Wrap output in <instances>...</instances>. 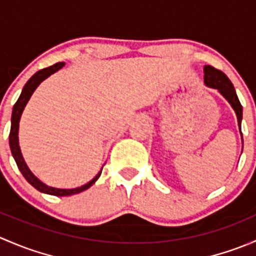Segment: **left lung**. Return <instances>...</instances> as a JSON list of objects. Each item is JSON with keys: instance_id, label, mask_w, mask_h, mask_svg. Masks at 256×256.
<instances>
[{"instance_id": "1", "label": "left lung", "mask_w": 256, "mask_h": 256, "mask_svg": "<svg viewBox=\"0 0 256 256\" xmlns=\"http://www.w3.org/2000/svg\"><path fill=\"white\" fill-rule=\"evenodd\" d=\"M204 82L208 86L218 89L219 92L228 100L229 104L232 105V108H233L234 112L236 114V118H238V122L240 126L242 118V108L238 99V95H236V89H234L233 84H232V82L229 80L228 76H226L222 70H218V69L214 68V66H206Z\"/></svg>"}]
</instances>
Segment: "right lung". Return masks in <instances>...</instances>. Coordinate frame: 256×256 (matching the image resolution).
Listing matches in <instances>:
<instances>
[{
  "instance_id": "right-lung-1",
  "label": "right lung",
  "mask_w": 256,
  "mask_h": 256,
  "mask_svg": "<svg viewBox=\"0 0 256 256\" xmlns=\"http://www.w3.org/2000/svg\"><path fill=\"white\" fill-rule=\"evenodd\" d=\"M66 66V63L60 62V63H56L53 66H48V68L42 69V70L37 72L34 76H32L27 82H26L24 88H23L22 92H20V98L14 104V110H12V118H11V131H10V147H11V152H12V156H14V161H16L18 168H20V174H23V177L27 180L28 183L33 186L36 190H38L40 192L43 193H47V194H52V196H72V194H76V193H80L82 190H88L90 186H92L95 183V180L100 177L102 174V171L95 176V178H92L89 183L86 184L82 186V187L78 188H74V190H59V188H53V187H48L47 184L40 182L32 172L30 171V168L27 167L26 164L24 160H23L22 154H20V146H18V124H20V115H22L23 109H24L26 104L30 100V95L33 94V92L36 90V88L46 78H48L50 74L56 73V70H59L60 68Z\"/></svg>"
}]
</instances>
